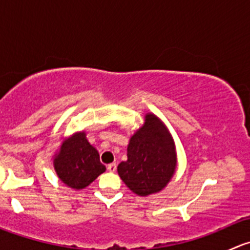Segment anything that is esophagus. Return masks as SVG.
I'll use <instances>...</instances> for the list:
<instances>
[{"instance_id": "1", "label": "esophagus", "mask_w": 250, "mask_h": 250, "mask_svg": "<svg viewBox=\"0 0 250 250\" xmlns=\"http://www.w3.org/2000/svg\"><path fill=\"white\" fill-rule=\"evenodd\" d=\"M116 168H117V165H116L115 162L110 163V165L107 166V170H109V172H111V173L116 172Z\"/></svg>"}]
</instances>
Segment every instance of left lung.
Instances as JSON below:
<instances>
[{"instance_id": "left-lung-1", "label": "left lung", "mask_w": 250, "mask_h": 250, "mask_svg": "<svg viewBox=\"0 0 250 250\" xmlns=\"http://www.w3.org/2000/svg\"><path fill=\"white\" fill-rule=\"evenodd\" d=\"M127 161L118 165L123 183L138 196L162 191L175 174V143L167 125L155 113H146L144 125L130 137Z\"/></svg>"}]
</instances>
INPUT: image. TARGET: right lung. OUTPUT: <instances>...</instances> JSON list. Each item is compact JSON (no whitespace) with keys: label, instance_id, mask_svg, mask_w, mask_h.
Returning a JSON list of instances; mask_svg holds the SVG:
<instances>
[{"label":"right lung","instance_id":"right-lung-1","mask_svg":"<svg viewBox=\"0 0 250 250\" xmlns=\"http://www.w3.org/2000/svg\"><path fill=\"white\" fill-rule=\"evenodd\" d=\"M58 178L74 190H82L93 183L106 167L100 162L99 152L87 139L85 132L66 138L53 157Z\"/></svg>","mask_w":250,"mask_h":250}]
</instances>
